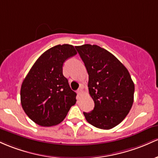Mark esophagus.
<instances>
[{"instance_id":"esophagus-1","label":"esophagus","mask_w":158,"mask_h":158,"mask_svg":"<svg viewBox=\"0 0 158 158\" xmlns=\"http://www.w3.org/2000/svg\"><path fill=\"white\" fill-rule=\"evenodd\" d=\"M77 94H78V95H81V94L83 93V88H82V86H81V87H80L78 89H77Z\"/></svg>"}]
</instances>
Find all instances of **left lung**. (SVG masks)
<instances>
[{
  "label": "left lung",
  "mask_w": 158,
  "mask_h": 158,
  "mask_svg": "<svg viewBox=\"0 0 158 158\" xmlns=\"http://www.w3.org/2000/svg\"><path fill=\"white\" fill-rule=\"evenodd\" d=\"M89 74L88 87L95 103L84 115L98 128L109 130L128 114L134 102V84L128 71L114 55L96 45L76 46Z\"/></svg>",
  "instance_id": "obj_1"
}]
</instances>
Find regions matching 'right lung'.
<instances>
[{
	"label": "right lung",
	"mask_w": 158,
	"mask_h": 158,
	"mask_svg": "<svg viewBox=\"0 0 158 158\" xmlns=\"http://www.w3.org/2000/svg\"><path fill=\"white\" fill-rule=\"evenodd\" d=\"M75 54L74 46L68 44L51 48L37 59L23 81L21 104L37 125H58L75 104L77 94L63 74V63Z\"/></svg>",
	"instance_id": "add662e5"
}]
</instances>
